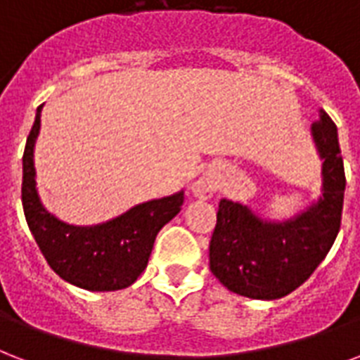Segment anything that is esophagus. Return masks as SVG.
<instances>
[{"mask_svg": "<svg viewBox=\"0 0 360 360\" xmlns=\"http://www.w3.org/2000/svg\"><path fill=\"white\" fill-rule=\"evenodd\" d=\"M217 191V177L210 172H205L202 177L192 183V196L198 200L211 198Z\"/></svg>", "mask_w": 360, "mask_h": 360, "instance_id": "1", "label": "esophagus"}]
</instances>
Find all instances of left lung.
<instances>
[{
  "mask_svg": "<svg viewBox=\"0 0 360 360\" xmlns=\"http://www.w3.org/2000/svg\"><path fill=\"white\" fill-rule=\"evenodd\" d=\"M321 164L317 198L276 221L243 202H219L210 268L229 290L253 300H278L298 289L330 251L340 230L345 174L338 130L319 109L309 130Z\"/></svg>",
  "mask_w": 360,
  "mask_h": 360,
  "instance_id": "obj_1",
  "label": "left lung"
}]
</instances>
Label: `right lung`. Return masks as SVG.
<instances>
[{
    "instance_id": "1",
    "label": "right lung",
    "mask_w": 360,
    "mask_h": 360,
    "mask_svg": "<svg viewBox=\"0 0 360 360\" xmlns=\"http://www.w3.org/2000/svg\"><path fill=\"white\" fill-rule=\"evenodd\" d=\"M41 111L27 136L22 156V205L49 266L79 289L120 290L130 287L147 268L158 232L181 211L185 191L137 204L98 224H70L41 202L35 174V141L41 130Z\"/></svg>"
}]
</instances>
